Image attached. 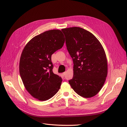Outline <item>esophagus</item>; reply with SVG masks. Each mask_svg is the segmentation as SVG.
Wrapping results in <instances>:
<instances>
[{
  "label": "esophagus",
  "mask_w": 127,
  "mask_h": 127,
  "mask_svg": "<svg viewBox=\"0 0 127 127\" xmlns=\"http://www.w3.org/2000/svg\"><path fill=\"white\" fill-rule=\"evenodd\" d=\"M65 74H66V72H64L62 73V75H63V76H64L65 75Z\"/></svg>",
  "instance_id": "esophagus-1"
}]
</instances>
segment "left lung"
I'll return each mask as SVG.
<instances>
[{"label": "left lung", "mask_w": 127, "mask_h": 127, "mask_svg": "<svg viewBox=\"0 0 127 127\" xmlns=\"http://www.w3.org/2000/svg\"><path fill=\"white\" fill-rule=\"evenodd\" d=\"M66 47L74 62V76L69 80L71 88L84 98L96 95L108 74L105 51L99 40L90 32L74 27L61 30Z\"/></svg>", "instance_id": "8db88e82"}]
</instances>
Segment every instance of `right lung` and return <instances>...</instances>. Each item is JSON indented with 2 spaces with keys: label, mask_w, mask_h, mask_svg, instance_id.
Instances as JSON below:
<instances>
[{
  "label": "right lung",
  "mask_w": 127,
  "mask_h": 127,
  "mask_svg": "<svg viewBox=\"0 0 127 127\" xmlns=\"http://www.w3.org/2000/svg\"><path fill=\"white\" fill-rule=\"evenodd\" d=\"M65 37L60 30L38 34L26 45L19 61V73L29 94L40 101L48 100L61 87L62 78L53 74L51 55L61 49Z\"/></svg>",
  "instance_id": "1"
}]
</instances>
